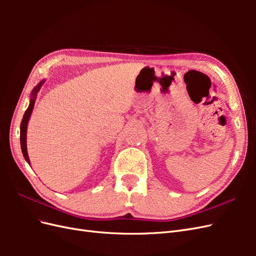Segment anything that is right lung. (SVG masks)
<instances>
[{
  "mask_svg": "<svg viewBox=\"0 0 256 256\" xmlns=\"http://www.w3.org/2000/svg\"><path fill=\"white\" fill-rule=\"evenodd\" d=\"M44 84V81H42L40 84L37 85V86L34 88L33 92H32V99H30V106L26 109L24 115H23V118L21 122V125H20V143H21V150H22V154L23 156H24V159L28 161V164H30V159L28 156V150H26V128H28V122L30 120V116L32 114L33 111V108L35 104V98L37 92H40L42 85Z\"/></svg>",
  "mask_w": 256,
  "mask_h": 256,
  "instance_id": "obj_1",
  "label": "right lung"
}]
</instances>
